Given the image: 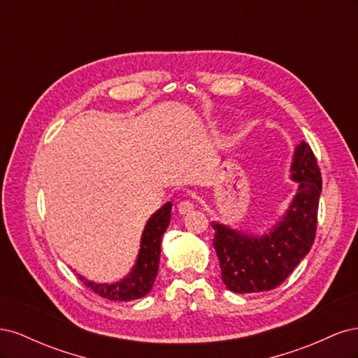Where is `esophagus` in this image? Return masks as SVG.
Returning <instances> with one entry per match:
<instances>
[{"instance_id":"obj_1","label":"esophagus","mask_w":358,"mask_h":358,"mask_svg":"<svg viewBox=\"0 0 358 358\" xmlns=\"http://www.w3.org/2000/svg\"><path fill=\"white\" fill-rule=\"evenodd\" d=\"M178 210L180 215H188L194 210V203L191 200H183L178 204Z\"/></svg>"}]
</instances>
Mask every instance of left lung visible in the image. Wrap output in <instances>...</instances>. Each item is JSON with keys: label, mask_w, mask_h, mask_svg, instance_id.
<instances>
[{"label": "left lung", "mask_w": 358, "mask_h": 358, "mask_svg": "<svg viewBox=\"0 0 358 358\" xmlns=\"http://www.w3.org/2000/svg\"><path fill=\"white\" fill-rule=\"evenodd\" d=\"M291 179L299 183L280 221L264 236H252L212 221L213 248L225 287L233 292L268 291L289 276L315 241L321 171L312 149L301 142L291 162Z\"/></svg>", "instance_id": "obj_1"}]
</instances>
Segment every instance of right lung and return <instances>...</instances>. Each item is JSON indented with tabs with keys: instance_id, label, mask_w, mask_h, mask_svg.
<instances>
[{
	"instance_id": "1",
	"label": "right lung",
	"mask_w": 358,
	"mask_h": 358,
	"mask_svg": "<svg viewBox=\"0 0 358 358\" xmlns=\"http://www.w3.org/2000/svg\"><path fill=\"white\" fill-rule=\"evenodd\" d=\"M171 218V203H166L158 209L145 225V230L140 241V251L136 264L128 276L115 284H96L86 278L79 276L82 282L91 288L95 294L109 300L129 301L145 297L152 289L159 267L161 237L167 230Z\"/></svg>"
}]
</instances>
